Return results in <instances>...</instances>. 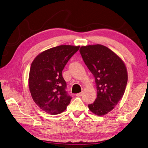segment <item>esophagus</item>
<instances>
[{"instance_id": "obj_1", "label": "esophagus", "mask_w": 148, "mask_h": 148, "mask_svg": "<svg viewBox=\"0 0 148 148\" xmlns=\"http://www.w3.org/2000/svg\"><path fill=\"white\" fill-rule=\"evenodd\" d=\"M82 92H80V93H78V94H77L76 95H75V96H77V97H80V96H82Z\"/></svg>"}]
</instances>
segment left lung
I'll return each mask as SVG.
<instances>
[{"mask_svg":"<svg viewBox=\"0 0 148 148\" xmlns=\"http://www.w3.org/2000/svg\"><path fill=\"white\" fill-rule=\"evenodd\" d=\"M85 65L95 78L97 98L88 106L98 116L109 113L122 98L128 75L123 61L107 47L90 45L80 49Z\"/></svg>","mask_w":148,"mask_h":148,"instance_id":"obj_1","label":"left lung"}]
</instances>
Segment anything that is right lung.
I'll return each instance as SVG.
<instances>
[{
  "mask_svg": "<svg viewBox=\"0 0 148 148\" xmlns=\"http://www.w3.org/2000/svg\"><path fill=\"white\" fill-rule=\"evenodd\" d=\"M79 46L62 45L39 54L32 62L29 73V88L36 104L50 114L66 109L71 97L68 94L62 71Z\"/></svg>",
  "mask_w": 148,
  "mask_h": 148,
  "instance_id": "right-lung-1",
  "label": "right lung"
}]
</instances>
